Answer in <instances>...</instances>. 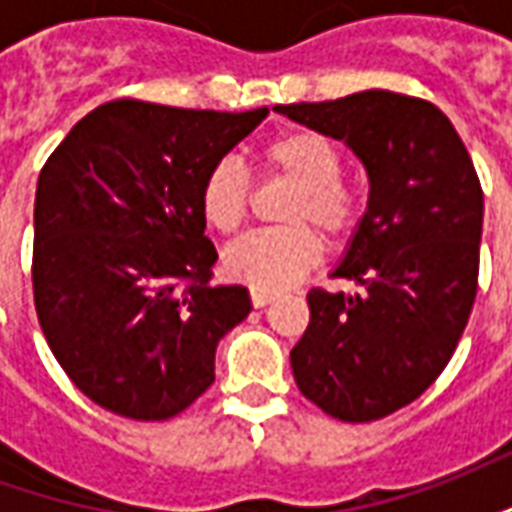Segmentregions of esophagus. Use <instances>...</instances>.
<instances>
[{"mask_svg":"<svg viewBox=\"0 0 512 512\" xmlns=\"http://www.w3.org/2000/svg\"><path fill=\"white\" fill-rule=\"evenodd\" d=\"M249 296H252V304H255L257 310H260V307H266V304H271V301H274V293H271V290L252 288V293H249Z\"/></svg>","mask_w":512,"mask_h":512,"instance_id":"obj_1","label":"esophagus"}]
</instances>
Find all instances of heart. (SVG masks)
Segmentation results:
<instances>
[{"label":"heart","mask_w":512,"mask_h":512,"mask_svg":"<svg viewBox=\"0 0 512 512\" xmlns=\"http://www.w3.org/2000/svg\"><path fill=\"white\" fill-rule=\"evenodd\" d=\"M263 164L268 172L299 186L285 211L288 222L315 224L332 238L351 230L356 202L340 183L343 156L332 139L304 128L279 134L263 150ZM249 191L246 169L233 158L219 161L202 180L200 208L205 222L219 233H235L249 211ZM307 224L244 235L224 252L227 277L260 290H279L296 282L321 257V238Z\"/></svg>","instance_id":"obj_1"}]
</instances>
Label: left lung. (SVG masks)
Instances as JSON below:
<instances>
[{"instance_id": "left-lung-1", "label": "left lung", "mask_w": 512, "mask_h": 512, "mask_svg": "<svg viewBox=\"0 0 512 512\" xmlns=\"http://www.w3.org/2000/svg\"><path fill=\"white\" fill-rule=\"evenodd\" d=\"M274 112L345 142L370 180L332 271L359 293H307L290 365L329 417L373 422L417 400L455 354L477 296L483 189L458 131L422 98L365 90Z\"/></svg>"}]
</instances>
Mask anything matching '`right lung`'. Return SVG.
<instances>
[{"mask_svg":"<svg viewBox=\"0 0 512 512\" xmlns=\"http://www.w3.org/2000/svg\"><path fill=\"white\" fill-rule=\"evenodd\" d=\"M268 109L200 112L112 101L40 169L32 290L51 354L93 403L169 419L213 384L216 345L244 321V285H213L205 175Z\"/></svg>","mask_w":512,"mask_h":512,"instance_id":"add662e5","label":"right lung"}]
</instances>
